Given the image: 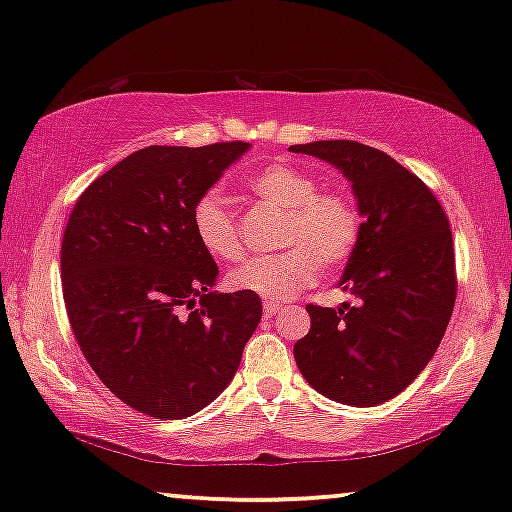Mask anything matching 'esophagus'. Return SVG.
I'll return each instance as SVG.
<instances>
[{"label": "esophagus", "instance_id": "obj_1", "mask_svg": "<svg viewBox=\"0 0 512 512\" xmlns=\"http://www.w3.org/2000/svg\"><path fill=\"white\" fill-rule=\"evenodd\" d=\"M279 310H282V305H277V303H263L265 317H275V314H279Z\"/></svg>", "mask_w": 512, "mask_h": 512}]
</instances>
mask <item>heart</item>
Here are the masks:
<instances>
[{
  "label": "heart",
  "instance_id": "b5f03b06",
  "mask_svg": "<svg viewBox=\"0 0 512 512\" xmlns=\"http://www.w3.org/2000/svg\"><path fill=\"white\" fill-rule=\"evenodd\" d=\"M247 188L263 205L282 209L277 244L284 249L230 272V284L237 289L284 303L317 279L319 265L340 268L359 247L363 223L352 198L340 191H319V181L303 167L277 160L251 174ZM191 221L209 256L226 263L242 261L240 226L219 195H200Z\"/></svg>",
  "mask_w": 512,
  "mask_h": 512
}]
</instances>
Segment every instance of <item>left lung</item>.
<instances>
[{
  "mask_svg": "<svg viewBox=\"0 0 512 512\" xmlns=\"http://www.w3.org/2000/svg\"><path fill=\"white\" fill-rule=\"evenodd\" d=\"M289 149L338 167L363 216L340 279L356 303L307 305L312 328L293 356L319 394L373 408L422 373L450 324L457 298L450 221L431 188L380 149L349 139Z\"/></svg>",
  "mask_w": 512,
  "mask_h": 512,
  "instance_id": "1",
  "label": "left lung"
}]
</instances>
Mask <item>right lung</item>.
I'll return each mask as SVG.
<instances>
[{
    "label": "right lung",
    "instance_id": "add662e5",
    "mask_svg": "<svg viewBox=\"0 0 512 512\" xmlns=\"http://www.w3.org/2000/svg\"><path fill=\"white\" fill-rule=\"evenodd\" d=\"M247 142L146 146L95 179L69 214L62 296L83 356L144 415L184 419L228 387L261 321L251 291L216 293L193 205Z\"/></svg>",
    "mask_w": 512,
    "mask_h": 512
}]
</instances>
